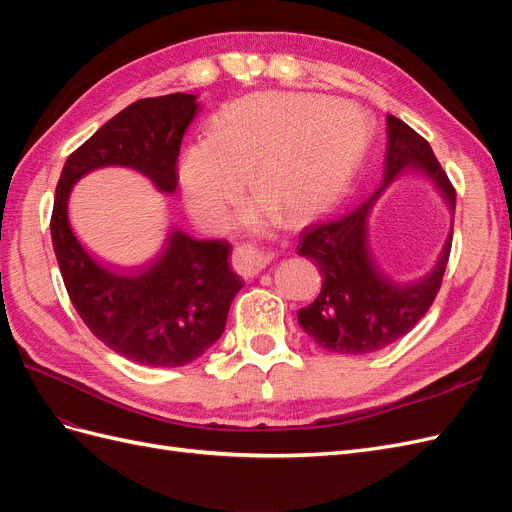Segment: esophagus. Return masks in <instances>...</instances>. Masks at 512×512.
<instances>
[{
    "mask_svg": "<svg viewBox=\"0 0 512 512\" xmlns=\"http://www.w3.org/2000/svg\"><path fill=\"white\" fill-rule=\"evenodd\" d=\"M267 262H269L267 256L252 245H239L235 254H232V265H235V269L245 277L258 275L262 269L267 267Z\"/></svg>",
    "mask_w": 512,
    "mask_h": 512,
    "instance_id": "34e87169",
    "label": "esophagus"
}]
</instances>
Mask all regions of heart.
<instances>
[{
  "label": "heart",
  "mask_w": 512,
  "mask_h": 512,
  "mask_svg": "<svg viewBox=\"0 0 512 512\" xmlns=\"http://www.w3.org/2000/svg\"><path fill=\"white\" fill-rule=\"evenodd\" d=\"M363 119L352 106L312 96L267 94L232 104L211 138L185 153L181 183L198 222L220 226L247 185L260 194L245 222L275 213L309 220L344 192L363 151Z\"/></svg>",
  "instance_id": "b5f03b06"
}]
</instances>
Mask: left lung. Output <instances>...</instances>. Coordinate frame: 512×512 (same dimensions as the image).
Masks as SVG:
<instances>
[{
    "instance_id": "1",
    "label": "left lung",
    "mask_w": 512,
    "mask_h": 512,
    "mask_svg": "<svg viewBox=\"0 0 512 512\" xmlns=\"http://www.w3.org/2000/svg\"><path fill=\"white\" fill-rule=\"evenodd\" d=\"M423 170L455 211L457 192L431 145L395 115H386L384 183L363 203L331 220L307 224L299 232V254L316 262L322 275L318 299L299 309V324L318 346L339 354H367L397 342L416 327L442 286L453 237H448L427 280L395 286L376 269L367 252V213L376 196L401 168Z\"/></svg>"
}]
</instances>
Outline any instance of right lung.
Wrapping results in <instances>:
<instances>
[{
	"instance_id": "add662e5",
	"label": "right lung",
	"mask_w": 512,
	"mask_h": 512,
	"mask_svg": "<svg viewBox=\"0 0 512 512\" xmlns=\"http://www.w3.org/2000/svg\"><path fill=\"white\" fill-rule=\"evenodd\" d=\"M196 108L190 94L143 98L123 108L70 153L55 190L51 239L74 309L102 344L151 367L188 365L224 333L230 303L243 288L228 265L232 245L175 230L143 273L115 275L72 235L68 194L89 170L113 164L141 170L162 192H175L179 149Z\"/></svg>"
}]
</instances>
